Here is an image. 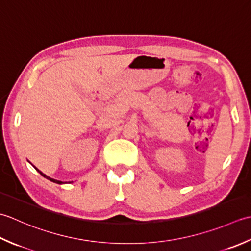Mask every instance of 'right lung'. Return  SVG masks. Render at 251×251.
Returning <instances> with one entry per match:
<instances>
[{
  "label": "right lung",
  "mask_w": 251,
  "mask_h": 251,
  "mask_svg": "<svg viewBox=\"0 0 251 251\" xmlns=\"http://www.w3.org/2000/svg\"><path fill=\"white\" fill-rule=\"evenodd\" d=\"M35 169H37V168H35ZM37 170H38V169H37ZM39 171V170H38ZM40 172V175L41 176H43L44 177H47L48 178V180H50V181H52V182H54V183H57V184H63V182H61V181H57V180H54V178H50V177H49V176H45V175H43V173L42 172H41V171H39Z\"/></svg>",
  "instance_id": "1"
}]
</instances>
